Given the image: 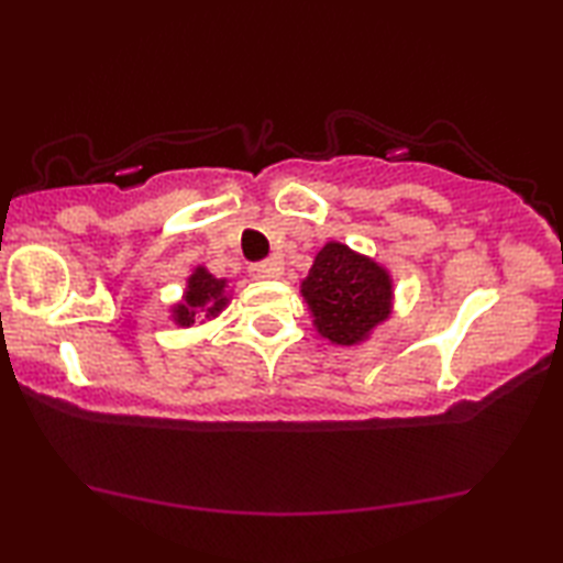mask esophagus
<instances>
[{"mask_svg": "<svg viewBox=\"0 0 563 563\" xmlns=\"http://www.w3.org/2000/svg\"><path fill=\"white\" fill-rule=\"evenodd\" d=\"M283 273V265L278 261H265L251 265V275L255 280H275Z\"/></svg>", "mask_w": 563, "mask_h": 563, "instance_id": "34e87169", "label": "esophagus"}]
</instances>
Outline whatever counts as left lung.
<instances>
[{
	"mask_svg": "<svg viewBox=\"0 0 563 563\" xmlns=\"http://www.w3.org/2000/svg\"><path fill=\"white\" fill-rule=\"evenodd\" d=\"M312 325L332 345H360L393 316V275L369 255L330 241L300 283Z\"/></svg>",
	"mask_w": 563,
	"mask_h": 563,
	"instance_id": "8db88e82",
	"label": "left lung"
}]
</instances>
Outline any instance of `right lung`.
I'll list each match as a JSON object with an SVG mask.
<instances>
[{
  "label": "right lung",
  "instance_id": "add662e5",
  "mask_svg": "<svg viewBox=\"0 0 563 563\" xmlns=\"http://www.w3.org/2000/svg\"><path fill=\"white\" fill-rule=\"evenodd\" d=\"M231 302V292H228V280L216 278L208 268L198 265V268L188 275L184 298L170 305V320L178 328H190L194 322H206L221 316Z\"/></svg>",
  "mask_w": 563,
  "mask_h": 563
}]
</instances>
